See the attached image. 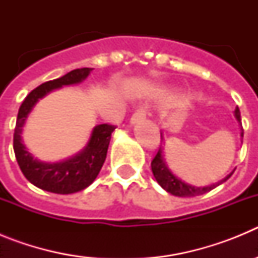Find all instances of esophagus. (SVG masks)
<instances>
[{
  "instance_id": "esophagus-1",
  "label": "esophagus",
  "mask_w": 258,
  "mask_h": 258,
  "mask_svg": "<svg viewBox=\"0 0 258 258\" xmlns=\"http://www.w3.org/2000/svg\"><path fill=\"white\" fill-rule=\"evenodd\" d=\"M146 117V108L145 107H140V108L137 109L136 112L132 115L131 117V122L132 124H137V122L142 121V120H145Z\"/></svg>"
}]
</instances>
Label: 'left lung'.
<instances>
[{
	"label": "left lung",
	"mask_w": 258,
	"mask_h": 258,
	"mask_svg": "<svg viewBox=\"0 0 258 258\" xmlns=\"http://www.w3.org/2000/svg\"><path fill=\"white\" fill-rule=\"evenodd\" d=\"M235 117L239 121V124L241 125V118H240V111L236 107L235 108ZM240 136L243 137V127H241V133ZM151 169L152 173H154L155 179L157 181V183L160 184L161 187L165 191H168L172 195H175V197H182V198H191V197H198V195H203V194L208 192V191L213 190L214 187L220 186L221 183L226 182L227 179L231 177V174L234 172L230 173L229 175H226L222 181L217 182V183L211 184V186H206V187H197V186H191L188 183H184L183 181H181L179 178H177L174 174L169 170V168L166 166L165 160L163 157V149H159L157 154L155 155V157L151 161Z\"/></svg>",
	"instance_id": "left-lung-1"
}]
</instances>
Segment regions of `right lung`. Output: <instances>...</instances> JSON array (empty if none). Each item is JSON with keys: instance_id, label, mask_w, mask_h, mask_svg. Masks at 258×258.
<instances>
[{"instance_id": "add662e5", "label": "right lung", "mask_w": 258, "mask_h": 258, "mask_svg": "<svg viewBox=\"0 0 258 258\" xmlns=\"http://www.w3.org/2000/svg\"><path fill=\"white\" fill-rule=\"evenodd\" d=\"M92 71L93 68H77L59 79L46 81L33 89L20 106L14 131V152L24 177L41 190L63 195L84 190L94 182L106 160L111 134L116 129L115 125H97L83 151L58 163H44L35 159L22 141L24 122L38 99L54 89L81 83Z\"/></svg>"}]
</instances>
